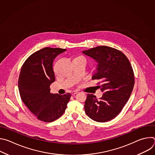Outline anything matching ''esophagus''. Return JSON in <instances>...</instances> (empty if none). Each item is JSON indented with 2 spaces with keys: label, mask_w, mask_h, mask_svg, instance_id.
Returning <instances> with one entry per match:
<instances>
[{
  "label": "esophagus",
  "mask_w": 155,
  "mask_h": 155,
  "mask_svg": "<svg viewBox=\"0 0 155 155\" xmlns=\"http://www.w3.org/2000/svg\"><path fill=\"white\" fill-rule=\"evenodd\" d=\"M77 93H78V92H77V91H72V92L71 93V94L74 96V95H75L76 94H77Z\"/></svg>",
  "instance_id": "esophagus-1"
}]
</instances>
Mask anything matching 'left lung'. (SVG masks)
<instances>
[{
    "label": "left lung",
    "instance_id": "obj_1",
    "mask_svg": "<svg viewBox=\"0 0 155 155\" xmlns=\"http://www.w3.org/2000/svg\"><path fill=\"white\" fill-rule=\"evenodd\" d=\"M82 53L98 63L92 79L101 81L97 87L104 93L99 100L87 94L85 113L94 121H108L120 113L130 97L134 85L133 69L124 54L112 47L99 46Z\"/></svg>",
    "mask_w": 155,
    "mask_h": 155
}]
</instances>
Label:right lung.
I'll use <instances>...</instances> for the list:
<instances>
[{"mask_svg":"<svg viewBox=\"0 0 155 155\" xmlns=\"http://www.w3.org/2000/svg\"><path fill=\"white\" fill-rule=\"evenodd\" d=\"M67 50L46 47L31 54L22 66L18 79L21 98L38 120L52 122L64 113L71 97L50 93L55 81L53 60Z\"/></svg>","mask_w":155,"mask_h":155,"instance_id":"1","label":"right lung"}]
</instances>
